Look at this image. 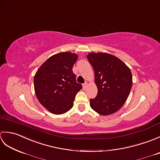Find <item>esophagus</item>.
Returning <instances> with one entry per match:
<instances>
[{
  "instance_id": "34e87169",
  "label": "esophagus",
  "mask_w": 160,
  "mask_h": 160,
  "mask_svg": "<svg viewBox=\"0 0 160 160\" xmlns=\"http://www.w3.org/2000/svg\"><path fill=\"white\" fill-rule=\"evenodd\" d=\"M87 82H84V83L82 84V87H83L84 89H85V88L87 87Z\"/></svg>"
}]
</instances>
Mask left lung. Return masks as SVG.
Listing matches in <instances>:
<instances>
[{"label":"left lung","instance_id":"1","mask_svg":"<svg viewBox=\"0 0 160 160\" xmlns=\"http://www.w3.org/2000/svg\"><path fill=\"white\" fill-rule=\"evenodd\" d=\"M87 58L92 65L97 96L90 99L92 109L107 115L123 106L132 87L130 69L117 57L106 53H90Z\"/></svg>","mask_w":160,"mask_h":160}]
</instances>
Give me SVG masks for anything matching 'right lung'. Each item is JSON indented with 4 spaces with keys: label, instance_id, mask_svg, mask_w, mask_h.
<instances>
[{
    "label": "right lung",
    "instance_id": "add662e5",
    "mask_svg": "<svg viewBox=\"0 0 160 160\" xmlns=\"http://www.w3.org/2000/svg\"><path fill=\"white\" fill-rule=\"evenodd\" d=\"M77 59L76 53H57L47 59L36 73L33 83L36 97L51 113L60 115L69 111L76 93L82 89L72 70Z\"/></svg>",
    "mask_w": 160,
    "mask_h": 160
}]
</instances>
